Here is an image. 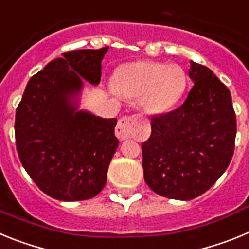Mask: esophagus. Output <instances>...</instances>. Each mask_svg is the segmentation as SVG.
Returning a JSON list of instances; mask_svg holds the SVG:
<instances>
[{
  "mask_svg": "<svg viewBox=\"0 0 249 249\" xmlns=\"http://www.w3.org/2000/svg\"><path fill=\"white\" fill-rule=\"evenodd\" d=\"M136 116H131V117H124L122 120L118 121L117 126H116V136L120 138L121 141L128 140L133 133V127H135L136 122H137Z\"/></svg>",
  "mask_w": 249,
  "mask_h": 249,
  "instance_id": "obj_1",
  "label": "esophagus"
}]
</instances>
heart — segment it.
<instances>
[{"instance_id": "1", "label": "heart", "mask_w": 249, "mask_h": 249, "mask_svg": "<svg viewBox=\"0 0 249 249\" xmlns=\"http://www.w3.org/2000/svg\"><path fill=\"white\" fill-rule=\"evenodd\" d=\"M186 85V73L179 66L152 61L127 62L113 76L116 91L124 97H141V105L151 114L172 108L184 93Z\"/></svg>"}]
</instances>
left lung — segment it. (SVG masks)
<instances>
[{
  "mask_svg": "<svg viewBox=\"0 0 249 249\" xmlns=\"http://www.w3.org/2000/svg\"><path fill=\"white\" fill-rule=\"evenodd\" d=\"M193 87L181 107L152 117L142 143L147 186L167 198L190 201L227 169L236 140L231 92L208 67L191 61Z\"/></svg>",
  "mask_w": 249,
  "mask_h": 249,
  "instance_id": "1",
  "label": "left lung"
}]
</instances>
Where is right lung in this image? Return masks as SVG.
<instances>
[{"label": "right lung", "instance_id": "right-lung-1", "mask_svg": "<svg viewBox=\"0 0 249 249\" xmlns=\"http://www.w3.org/2000/svg\"><path fill=\"white\" fill-rule=\"evenodd\" d=\"M108 47L77 50L31 77L16 111L18 157L38 188L58 201L93 198L118 147L116 118L80 109L83 81L97 86Z\"/></svg>", "mask_w": 249, "mask_h": 249}]
</instances>
